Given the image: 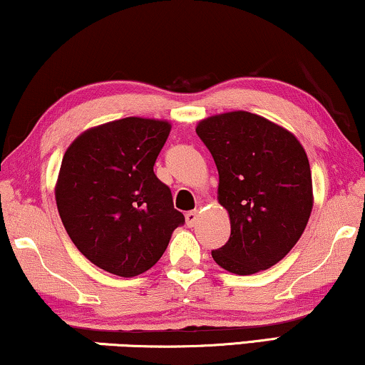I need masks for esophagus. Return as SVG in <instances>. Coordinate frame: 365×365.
Masks as SVG:
<instances>
[{"label": "esophagus", "instance_id": "34e87169", "mask_svg": "<svg viewBox=\"0 0 365 365\" xmlns=\"http://www.w3.org/2000/svg\"><path fill=\"white\" fill-rule=\"evenodd\" d=\"M199 221V212L197 211H189L186 214V224L189 227H194Z\"/></svg>", "mask_w": 365, "mask_h": 365}]
</instances>
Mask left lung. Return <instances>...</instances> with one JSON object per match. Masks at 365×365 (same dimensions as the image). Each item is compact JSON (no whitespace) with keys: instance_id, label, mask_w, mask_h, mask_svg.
Returning <instances> with one entry per match:
<instances>
[{"instance_id":"left-lung-1","label":"left lung","mask_w":365,"mask_h":365,"mask_svg":"<svg viewBox=\"0 0 365 365\" xmlns=\"http://www.w3.org/2000/svg\"><path fill=\"white\" fill-rule=\"evenodd\" d=\"M196 133L216 163L217 201L231 221V237L212 259L237 276L266 271L296 246L311 216L312 176L302 144L247 111L209 116Z\"/></svg>"}]
</instances>
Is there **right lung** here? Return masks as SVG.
Here are the masks:
<instances>
[{
  "instance_id": "obj_1",
  "label": "right lung",
  "mask_w": 365,
  "mask_h": 365,
  "mask_svg": "<svg viewBox=\"0 0 365 365\" xmlns=\"http://www.w3.org/2000/svg\"><path fill=\"white\" fill-rule=\"evenodd\" d=\"M171 123L123 118L89 128L69 144L54 196L74 246L103 271L146 272L184 222L153 171Z\"/></svg>"
}]
</instances>
